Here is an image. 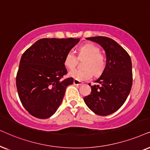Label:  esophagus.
<instances>
[{"label":"esophagus","instance_id":"34e87169","mask_svg":"<svg viewBox=\"0 0 150 150\" xmlns=\"http://www.w3.org/2000/svg\"><path fill=\"white\" fill-rule=\"evenodd\" d=\"M73 83H74V85H75V86H80V85L83 84V82H81V81H80L77 80V79H74Z\"/></svg>","mask_w":150,"mask_h":150}]
</instances>
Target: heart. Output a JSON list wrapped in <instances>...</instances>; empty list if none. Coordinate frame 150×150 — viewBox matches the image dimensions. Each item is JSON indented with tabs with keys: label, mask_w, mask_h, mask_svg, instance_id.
<instances>
[{
	"label": "heart",
	"mask_w": 150,
	"mask_h": 150,
	"mask_svg": "<svg viewBox=\"0 0 150 150\" xmlns=\"http://www.w3.org/2000/svg\"><path fill=\"white\" fill-rule=\"evenodd\" d=\"M78 58L84 59L83 67L84 69H73L69 73L70 77L78 81H86L93 77L100 75L105 67V57L101 54V49L98 46L88 43L78 49ZM77 57L72 51L67 52L64 58V64L67 69H73L77 64Z\"/></svg>",
	"instance_id": "heart-1"
}]
</instances>
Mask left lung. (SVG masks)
I'll return each mask as SVG.
<instances>
[{
  "label": "left lung",
  "mask_w": 150,
  "mask_h": 150,
  "mask_svg": "<svg viewBox=\"0 0 150 150\" xmlns=\"http://www.w3.org/2000/svg\"><path fill=\"white\" fill-rule=\"evenodd\" d=\"M104 49L106 64L101 75L91 86V93L83 98L96 115L106 116L119 110L125 103L132 85V61L127 51L112 39L104 36L86 38Z\"/></svg>",
  "instance_id": "left-lung-1"
}]
</instances>
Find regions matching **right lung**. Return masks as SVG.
Instances as JSON below:
<instances>
[{
    "mask_svg": "<svg viewBox=\"0 0 150 150\" xmlns=\"http://www.w3.org/2000/svg\"><path fill=\"white\" fill-rule=\"evenodd\" d=\"M77 38H42L22 55L16 75V87L22 104L38 119L51 117L63 100L66 88L73 78L67 74L64 58L79 42Z\"/></svg>",
    "mask_w": 150,
    "mask_h": 150,
    "instance_id": "right-lung-1",
    "label": "right lung"
}]
</instances>
